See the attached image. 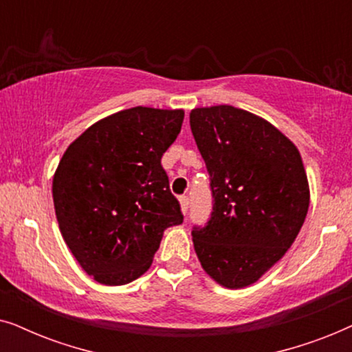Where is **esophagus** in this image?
Here are the masks:
<instances>
[{"mask_svg":"<svg viewBox=\"0 0 352 352\" xmlns=\"http://www.w3.org/2000/svg\"><path fill=\"white\" fill-rule=\"evenodd\" d=\"M179 204H181V210H182V213H187V210H189V197L187 195H182V197H179Z\"/></svg>","mask_w":352,"mask_h":352,"instance_id":"obj_1","label":"esophagus"}]
</instances>
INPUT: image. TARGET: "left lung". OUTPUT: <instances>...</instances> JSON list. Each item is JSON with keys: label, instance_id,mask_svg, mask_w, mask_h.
Wrapping results in <instances>:
<instances>
[{"label": "left lung", "instance_id": "left-lung-1", "mask_svg": "<svg viewBox=\"0 0 352 352\" xmlns=\"http://www.w3.org/2000/svg\"><path fill=\"white\" fill-rule=\"evenodd\" d=\"M190 129L210 175L213 211L192 240L223 287L252 285L295 242L309 186L300 152L276 126L232 105L194 109Z\"/></svg>", "mask_w": 352, "mask_h": 352}]
</instances>
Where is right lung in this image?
<instances>
[{
  "label": "right lung",
  "mask_w": 352,
  "mask_h": 352,
  "mask_svg": "<svg viewBox=\"0 0 352 352\" xmlns=\"http://www.w3.org/2000/svg\"><path fill=\"white\" fill-rule=\"evenodd\" d=\"M182 120V110H122L89 126L60 158L52 179L57 223L96 282L124 285L141 277L163 230L184 219L162 166Z\"/></svg>",
  "instance_id": "1"
}]
</instances>
